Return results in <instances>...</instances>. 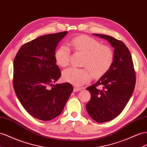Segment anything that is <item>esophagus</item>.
Wrapping results in <instances>:
<instances>
[{
  "label": "esophagus",
  "mask_w": 147,
  "mask_h": 147,
  "mask_svg": "<svg viewBox=\"0 0 147 147\" xmlns=\"http://www.w3.org/2000/svg\"><path fill=\"white\" fill-rule=\"evenodd\" d=\"M81 89H81V88H78V87H76V86H75V87H74V92L80 91Z\"/></svg>",
  "instance_id": "esophagus-1"
}]
</instances>
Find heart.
Instances as JSON below:
<instances>
[{"instance_id":"b5f03b06","label":"heart","mask_w":147,"mask_h":147,"mask_svg":"<svg viewBox=\"0 0 147 147\" xmlns=\"http://www.w3.org/2000/svg\"><path fill=\"white\" fill-rule=\"evenodd\" d=\"M73 50L84 55L81 66L84 67H69L63 72V80L75 86L84 84L91 80V75L99 79L106 74L114 61V52L107 45H102L100 41L92 37L82 35L74 38L70 41ZM70 50L62 45L56 50L55 59L56 64L65 67L69 65Z\"/></svg>"}]
</instances>
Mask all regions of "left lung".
I'll use <instances>...</instances> for the list:
<instances>
[{"label": "left lung", "instance_id": "1", "mask_svg": "<svg viewBox=\"0 0 147 147\" xmlns=\"http://www.w3.org/2000/svg\"><path fill=\"white\" fill-rule=\"evenodd\" d=\"M93 35L107 40L114 48L109 71L86 88L91 94L86 110L94 121L103 123L115 119L125 107L134 91L136 76L131 54L122 41L106 35ZM100 85L101 90L96 88Z\"/></svg>", "mask_w": 147, "mask_h": 147}]
</instances>
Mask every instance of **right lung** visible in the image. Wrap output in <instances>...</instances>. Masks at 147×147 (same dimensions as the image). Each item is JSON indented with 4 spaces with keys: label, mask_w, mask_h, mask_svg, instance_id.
I'll list each match as a JSON object with an SVG mask.
<instances>
[{
    "label": "right lung",
    "mask_w": 147,
    "mask_h": 147,
    "mask_svg": "<svg viewBox=\"0 0 147 147\" xmlns=\"http://www.w3.org/2000/svg\"><path fill=\"white\" fill-rule=\"evenodd\" d=\"M67 33L48 34L29 41L22 45L14 59L15 92L25 109L43 121L61 114L73 91L69 82L53 84L61 76L55 50Z\"/></svg>",
    "instance_id": "1"
}]
</instances>
